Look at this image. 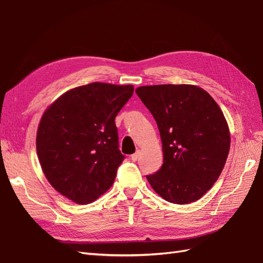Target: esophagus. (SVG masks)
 Segmentation results:
<instances>
[{"label":"esophagus","mask_w":263,"mask_h":263,"mask_svg":"<svg viewBox=\"0 0 263 263\" xmlns=\"http://www.w3.org/2000/svg\"><path fill=\"white\" fill-rule=\"evenodd\" d=\"M141 154H142V152H141V151H137L136 153H134V154L132 155V160H133V161H137V160L139 159V156H141Z\"/></svg>","instance_id":"obj_1"}]
</instances>
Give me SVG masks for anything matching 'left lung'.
<instances>
[{"label":"left lung","mask_w":263,"mask_h":263,"mask_svg":"<svg viewBox=\"0 0 263 263\" xmlns=\"http://www.w3.org/2000/svg\"><path fill=\"white\" fill-rule=\"evenodd\" d=\"M137 96L159 127L163 165L146 176L168 202H194L217 181L229 156L231 134L219 106L191 84L139 86Z\"/></svg>","instance_id":"obj_1"}]
</instances>
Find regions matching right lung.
I'll list each match as a JSON object with an SVG mask.
<instances>
[{
	"label": "right lung",
	"mask_w": 263,
	"mask_h": 263,
	"mask_svg": "<svg viewBox=\"0 0 263 263\" xmlns=\"http://www.w3.org/2000/svg\"><path fill=\"white\" fill-rule=\"evenodd\" d=\"M133 85L93 82L64 93L40 119L36 146L52 188L77 203H91L112 185L125 156L116 116Z\"/></svg>",
	"instance_id": "1"
}]
</instances>
